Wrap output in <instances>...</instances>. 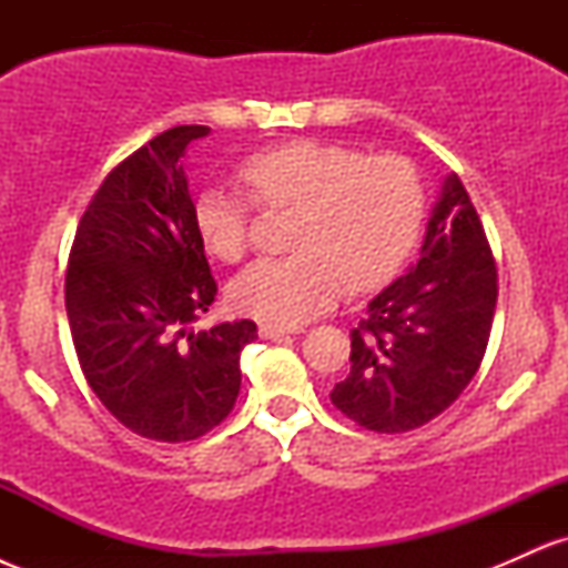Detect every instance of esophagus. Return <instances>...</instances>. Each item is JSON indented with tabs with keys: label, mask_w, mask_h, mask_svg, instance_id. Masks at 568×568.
<instances>
[{
	"label": "esophagus",
	"mask_w": 568,
	"mask_h": 568,
	"mask_svg": "<svg viewBox=\"0 0 568 568\" xmlns=\"http://www.w3.org/2000/svg\"><path fill=\"white\" fill-rule=\"evenodd\" d=\"M304 328L298 325H275V323H262L258 325V334L264 338H280V336H288V334H302Z\"/></svg>",
	"instance_id": "esophagus-1"
}]
</instances>
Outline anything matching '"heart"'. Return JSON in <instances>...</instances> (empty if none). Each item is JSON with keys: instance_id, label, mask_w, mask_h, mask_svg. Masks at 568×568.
<instances>
[{"instance_id": "1", "label": "heart", "mask_w": 568, "mask_h": 568, "mask_svg": "<svg viewBox=\"0 0 568 568\" xmlns=\"http://www.w3.org/2000/svg\"><path fill=\"white\" fill-rule=\"evenodd\" d=\"M240 181L262 207H296L288 256L247 264L230 283L243 315L293 325L336 302L344 280L371 291L400 270L425 224L422 173L403 154H366L315 139L266 146L240 162ZM251 200L224 186L194 197L192 224L202 247L240 262L247 247Z\"/></svg>"}]
</instances>
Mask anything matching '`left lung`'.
Returning <instances> with one entry per match:
<instances>
[{
    "label": "left lung",
    "instance_id": "obj_1",
    "mask_svg": "<svg viewBox=\"0 0 568 568\" xmlns=\"http://www.w3.org/2000/svg\"><path fill=\"white\" fill-rule=\"evenodd\" d=\"M497 310V262L459 175L443 184L416 266L352 331L349 374L331 403L374 433H408L473 382Z\"/></svg>",
    "mask_w": 568,
    "mask_h": 568
}]
</instances>
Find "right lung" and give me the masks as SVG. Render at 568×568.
Returning <instances> with one entry per match:
<instances>
[{
	"mask_svg": "<svg viewBox=\"0 0 568 568\" xmlns=\"http://www.w3.org/2000/svg\"><path fill=\"white\" fill-rule=\"evenodd\" d=\"M205 125H179L135 149L103 179L77 226L67 315L80 368L98 400L135 435L184 443L230 416L240 352L256 323H192L216 280L192 224L184 154Z\"/></svg>",
	"mask_w": 568,
	"mask_h": 568,
	"instance_id": "1",
	"label": "right lung"
}]
</instances>
